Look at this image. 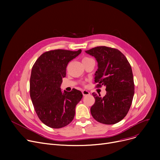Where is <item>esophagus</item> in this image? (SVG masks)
Listing matches in <instances>:
<instances>
[{
    "label": "esophagus",
    "instance_id": "esophagus-1",
    "mask_svg": "<svg viewBox=\"0 0 160 160\" xmlns=\"http://www.w3.org/2000/svg\"><path fill=\"white\" fill-rule=\"evenodd\" d=\"M82 94L83 96H86V95H89L90 93L87 90H82Z\"/></svg>",
    "mask_w": 160,
    "mask_h": 160
}]
</instances>
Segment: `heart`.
Masks as SVG:
<instances>
[{"label":"heart","mask_w":160,"mask_h":160,"mask_svg":"<svg viewBox=\"0 0 160 160\" xmlns=\"http://www.w3.org/2000/svg\"><path fill=\"white\" fill-rule=\"evenodd\" d=\"M90 59H91V58H89V57H84V58H83L82 59V62H84V61L90 60Z\"/></svg>","instance_id":"heart-1"}]
</instances>
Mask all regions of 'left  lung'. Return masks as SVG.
Returning <instances> with one entry per match:
<instances>
[{
	"instance_id": "obj_1",
	"label": "left lung",
	"mask_w": 160,
	"mask_h": 160,
	"mask_svg": "<svg viewBox=\"0 0 160 160\" xmlns=\"http://www.w3.org/2000/svg\"><path fill=\"white\" fill-rule=\"evenodd\" d=\"M86 52L96 58L98 69L95 75L97 88L106 86V94L101 97L93 93L95 104L91 113L98 122L113 124L124 118L134 95V82L130 64L119 50L105 46L97 47Z\"/></svg>"
}]
</instances>
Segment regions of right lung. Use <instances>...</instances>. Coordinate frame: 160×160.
Returning a JSON list of instances; mask_svg holds the SVG:
<instances>
[{
	"label": "right lung",
	"instance_id": "add662e5",
	"mask_svg": "<svg viewBox=\"0 0 160 160\" xmlns=\"http://www.w3.org/2000/svg\"><path fill=\"white\" fill-rule=\"evenodd\" d=\"M82 52L57 49L42 54L33 64L30 80V95L41 121L47 127L60 128L73 120L75 108L83 95L76 89L62 92L66 67Z\"/></svg>",
	"mask_w": 160,
	"mask_h": 160
}]
</instances>
